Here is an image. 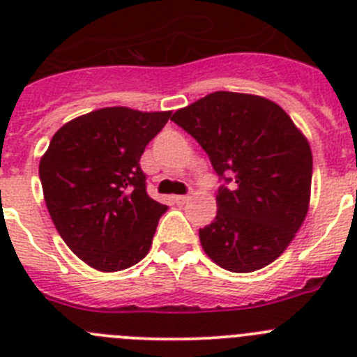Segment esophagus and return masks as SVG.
I'll use <instances>...</instances> for the list:
<instances>
[{
  "mask_svg": "<svg viewBox=\"0 0 357 357\" xmlns=\"http://www.w3.org/2000/svg\"><path fill=\"white\" fill-rule=\"evenodd\" d=\"M189 198H191V193L181 195V197H175V200H176V204H185V202H188Z\"/></svg>",
  "mask_w": 357,
  "mask_h": 357,
  "instance_id": "esophagus-1",
  "label": "esophagus"
}]
</instances>
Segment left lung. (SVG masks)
Returning <instances> with one entry per match:
<instances>
[{
  "instance_id": "left-lung-1",
  "label": "left lung",
  "mask_w": 357,
  "mask_h": 357,
  "mask_svg": "<svg viewBox=\"0 0 357 357\" xmlns=\"http://www.w3.org/2000/svg\"><path fill=\"white\" fill-rule=\"evenodd\" d=\"M172 121L193 135L223 181L216 218L200 229L206 254L236 273L273 263L307 214V139L277 103L229 91L176 110Z\"/></svg>"
}]
</instances>
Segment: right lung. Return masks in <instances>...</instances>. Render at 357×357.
<instances>
[{"mask_svg": "<svg viewBox=\"0 0 357 357\" xmlns=\"http://www.w3.org/2000/svg\"><path fill=\"white\" fill-rule=\"evenodd\" d=\"M172 112L93 110L66 123L39 164L44 200L66 245L100 272L139 263L168 206L146 193L144 148Z\"/></svg>", "mask_w": 357, "mask_h": 357, "instance_id": "obj_1", "label": "right lung"}]
</instances>
